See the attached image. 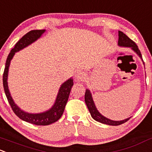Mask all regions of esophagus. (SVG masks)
<instances>
[{
  "label": "esophagus",
  "mask_w": 152,
  "mask_h": 152,
  "mask_svg": "<svg viewBox=\"0 0 152 152\" xmlns=\"http://www.w3.org/2000/svg\"><path fill=\"white\" fill-rule=\"evenodd\" d=\"M86 78V74L85 73L82 71L78 72L76 74V76H75V79H76V81H83Z\"/></svg>",
  "instance_id": "obj_1"
}]
</instances>
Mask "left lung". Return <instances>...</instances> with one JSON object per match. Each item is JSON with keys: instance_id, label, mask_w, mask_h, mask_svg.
Here are the masks:
<instances>
[{"instance_id": "obj_1", "label": "left lung", "mask_w": 152, "mask_h": 152, "mask_svg": "<svg viewBox=\"0 0 152 152\" xmlns=\"http://www.w3.org/2000/svg\"><path fill=\"white\" fill-rule=\"evenodd\" d=\"M118 46H119V47H121L131 48V49H132V51H134V52L138 55V57H140V60L143 62V65H144V62H143V58H142V55L141 54H140V50L138 49V46L136 45V44H135L133 41H132L128 36H126V35L122 31H119ZM84 100H85V103L86 105H87V108H88L89 113H90L91 114V116H92L95 121H97V122L103 123V124H108V125L116 126L126 122L127 121H128L129 119H130V117H129L127 118V119H123V120L121 121H114L111 120V119H108V118H106L105 116H103V115H102L100 112H99L98 110L97 109L95 103H94L93 98H92V93H91L90 90L88 89H86L85 95H84Z\"/></svg>"}]
</instances>
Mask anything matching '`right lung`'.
<instances>
[{"label":"right lung","mask_w":152,"mask_h":152,"mask_svg":"<svg viewBox=\"0 0 152 152\" xmlns=\"http://www.w3.org/2000/svg\"><path fill=\"white\" fill-rule=\"evenodd\" d=\"M45 31L46 30H31L19 40L18 42L15 44L14 47L8 55L6 65H5L4 76H3V84H4L5 94L14 114L22 120L36 124V125H49L57 122L61 117L65 110V105L68 102L71 88L73 85V79H72V77L63 83L59 89L54 105H52V108L44 112L38 113V114H31V113L26 112L22 110L14 103L9 92V86H8V74H9L11 61L16 52L25 49V47H28L33 42L37 41L38 38H41V36L45 33Z\"/></svg>","instance_id":"right-lung-1"}]
</instances>
